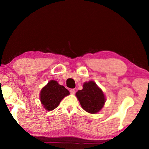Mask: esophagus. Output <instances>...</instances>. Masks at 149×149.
Segmentation results:
<instances>
[{
  "label": "esophagus",
  "mask_w": 149,
  "mask_h": 149,
  "mask_svg": "<svg viewBox=\"0 0 149 149\" xmlns=\"http://www.w3.org/2000/svg\"><path fill=\"white\" fill-rule=\"evenodd\" d=\"M70 92L71 94H74L75 92V91L74 89H70Z\"/></svg>",
  "instance_id": "34e87169"
}]
</instances>
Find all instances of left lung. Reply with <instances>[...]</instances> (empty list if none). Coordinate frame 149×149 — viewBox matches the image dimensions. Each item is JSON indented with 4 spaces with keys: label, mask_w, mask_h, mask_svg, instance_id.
<instances>
[{
    "label": "left lung",
    "mask_w": 149,
    "mask_h": 149,
    "mask_svg": "<svg viewBox=\"0 0 149 149\" xmlns=\"http://www.w3.org/2000/svg\"><path fill=\"white\" fill-rule=\"evenodd\" d=\"M76 96L83 109L91 114L99 112L106 101L102 91L93 81L85 83L83 89L79 90Z\"/></svg>",
    "instance_id": "left-lung-1"
}]
</instances>
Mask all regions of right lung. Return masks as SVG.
<instances>
[{
  "label": "right lung",
  "instance_id": "1",
  "mask_svg": "<svg viewBox=\"0 0 149 149\" xmlns=\"http://www.w3.org/2000/svg\"><path fill=\"white\" fill-rule=\"evenodd\" d=\"M69 94V91L64 86L52 80L41 91L40 100L47 110L52 111L56 108L63 98Z\"/></svg>",
  "mask_w": 149,
  "mask_h": 149
}]
</instances>
